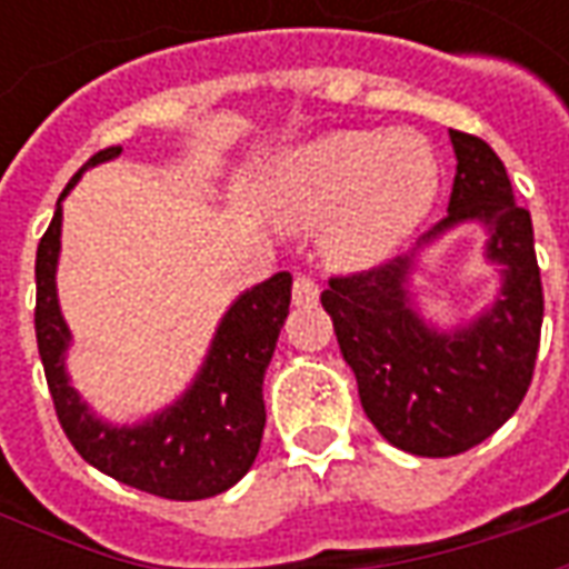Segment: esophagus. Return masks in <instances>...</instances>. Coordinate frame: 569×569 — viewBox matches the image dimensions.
Wrapping results in <instances>:
<instances>
[{"mask_svg": "<svg viewBox=\"0 0 569 569\" xmlns=\"http://www.w3.org/2000/svg\"><path fill=\"white\" fill-rule=\"evenodd\" d=\"M317 298H320V286L313 277H296V283H292V301H296L298 308H313L317 305Z\"/></svg>", "mask_w": 569, "mask_h": 569, "instance_id": "esophagus-1", "label": "esophagus"}]
</instances>
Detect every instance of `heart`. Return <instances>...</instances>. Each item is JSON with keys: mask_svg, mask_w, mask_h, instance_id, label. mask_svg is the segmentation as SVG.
<instances>
[{"mask_svg": "<svg viewBox=\"0 0 569 569\" xmlns=\"http://www.w3.org/2000/svg\"><path fill=\"white\" fill-rule=\"evenodd\" d=\"M436 158L411 133L341 130L296 149L277 176V200L301 228L326 224V252L345 264L387 256L427 216Z\"/></svg>", "mask_w": 569, "mask_h": 569, "instance_id": "obj_1", "label": "heart"}]
</instances>
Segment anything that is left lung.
Masks as SVG:
<instances>
[{
	"label": "left lung",
	"mask_w": 569,
	"mask_h": 569,
	"mask_svg": "<svg viewBox=\"0 0 569 569\" xmlns=\"http://www.w3.org/2000/svg\"><path fill=\"white\" fill-rule=\"evenodd\" d=\"M451 142L457 173L448 216L423 240L466 219L488 224V256L506 264L497 305L469 329L432 332L408 305L411 256L335 273L320 296L369 420L390 445L418 457L469 451L512 418L533 381L542 332L530 212L515 200L488 142L463 130H451Z\"/></svg>",
	"instance_id": "obj_1"
}]
</instances>
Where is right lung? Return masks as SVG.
<instances>
[{
	"mask_svg": "<svg viewBox=\"0 0 569 569\" xmlns=\"http://www.w3.org/2000/svg\"><path fill=\"white\" fill-rule=\"evenodd\" d=\"M118 151L121 146L97 151L81 170L116 158ZM60 219L63 210L57 207L36 252V341L57 420L72 448L106 476L163 500H207L237 485L259 453L264 432L261 381L289 313L292 273H273L237 298L216 332L200 378L173 408L142 427L118 429L93 418L63 371L69 332L54 286Z\"/></svg>",
	"mask_w": 569,
	"mask_h": 569,
	"instance_id": "add662e5",
	"label": "right lung"
}]
</instances>
